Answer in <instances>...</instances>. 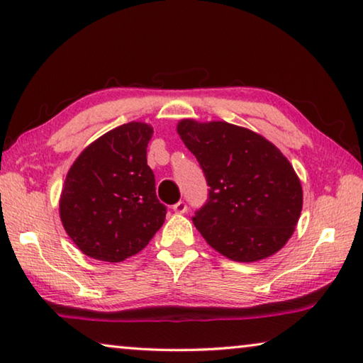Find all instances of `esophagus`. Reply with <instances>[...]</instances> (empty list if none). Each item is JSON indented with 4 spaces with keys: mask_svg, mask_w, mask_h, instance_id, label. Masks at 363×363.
I'll list each match as a JSON object with an SVG mask.
<instances>
[{
    "mask_svg": "<svg viewBox=\"0 0 363 363\" xmlns=\"http://www.w3.org/2000/svg\"><path fill=\"white\" fill-rule=\"evenodd\" d=\"M172 211L177 213V215H182V213H186L187 211L186 202H177L174 206H172Z\"/></svg>",
    "mask_w": 363,
    "mask_h": 363,
    "instance_id": "obj_1",
    "label": "esophagus"
}]
</instances>
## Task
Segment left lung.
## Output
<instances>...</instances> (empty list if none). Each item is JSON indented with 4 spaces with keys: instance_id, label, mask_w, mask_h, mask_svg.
Returning a JSON list of instances; mask_svg holds the SVG:
<instances>
[{
    "instance_id": "left-lung-1",
    "label": "left lung",
    "mask_w": 363,
    "mask_h": 363,
    "mask_svg": "<svg viewBox=\"0 0 363 363\" xmlns=\"http://www.w3.org/2000/svg\"><path fill=\"white\" fill-rule=\"evenodd\" d=\"M177 134L200 163L208 200L192 221L213 249L258 262L283 249L302 211V186L279 148L224 121L182 119Z\"/></svg>"
}]
</instances>
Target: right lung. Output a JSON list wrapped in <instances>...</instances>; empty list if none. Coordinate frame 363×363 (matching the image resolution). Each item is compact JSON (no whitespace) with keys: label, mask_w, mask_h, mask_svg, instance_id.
Wrapping results in <instances>:
<instances>
[{"label":"right lung","mask_w":363,"mask_h":363,"mask_svg":"<svg viewBox=\"0 0 363 363\" xmlns=\"http://www.w3.org/2000/svg\"><path fill=\"white\" fill-rule=\"evenodd\" d=\"M152 135L147 123L119 125L85 147L67 171L60 218L87 257L123 262L145 249L163 226L166 206L147 164Z\"/></svg>","instance_id":"obj_1"}]
</instances>
